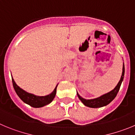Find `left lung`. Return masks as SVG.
<instances>
[{
	"label": "left lung",
	"mask_w": 135,
	"mask_h": 135,
	"mask_svg": "<svg viewBox=\"0 0 135 135\" xmlns=\"http://www.w3.org/2000/svg\"><path fill=\"white\" fill-rule=\"evenodd\" d=\"M124 75V65H123L122 76H121L120 80L117 84V85L116 86V87L113 90H112L111 91L108 92V93H105V94L99 97V98L92 99H85L84 98H81L78 93H77V95H78L80 100L82 102L83 104L87 107L93 108H101V107L105 106V105L110 104L112 101L116 98V95H117L118 92L119 91V89H120V87L121 83L123 81Z\"/></svg>",
	"instance_id": "left-lung-1"
}]
</instances>
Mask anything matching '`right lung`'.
<instances>
[{
	"label": "right lung",
	"mask_w": 135,
	"mask_h": 135,
	"mask_svg": "<svg viewBox=\"0 0 135 135\" xmlns=\"http://www.w3.org/2000/svg\"><path fill=\"white\" fill-rule=\"evenodd\" d=\"M12 82H13L15 91L18 96L20 98V99L25 104H28V105H31V107H33V108H41V107L48 105L50 103L52 102L54 98H55L56 93V88L57 86H58V85H57L54 91L50 94L46 95V96H37V95H35L33 94H31V93H27L23 89L20 88L15 83L13 78H12Z\"/></svg>",
	"instance_id": "add662e5"
}]
</instances>
